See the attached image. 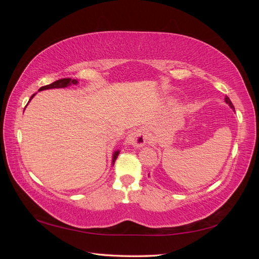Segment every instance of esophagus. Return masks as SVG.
Wrapping results in <instances>:
<instances>
[{
	"label": "esophagus",
	"instance_id": "1",
	"mask_svg": "<svg viewBox=\"0 0 259 259\" xmlns=\"http://www.w3.org/2000/svg\"><path fill=\"white\" fill-rule=\"evenodd\" d=\"M147 139H148V136L146 134L145 130L137 128L134 132H132L128 135L127 143L130 145H133V146L139 148V147H143L144 145H146Z\"/></svg>",
	"mask_w": 259,
	"mask_h": 259
}]
</instances>
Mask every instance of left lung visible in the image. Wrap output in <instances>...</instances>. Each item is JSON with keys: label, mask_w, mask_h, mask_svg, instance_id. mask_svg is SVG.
<instances>
[{"label": "left lung", "mask_w": 259, "mask_h": 259, "mask_svg": "<svg viewBox=\"0 0 259 259\" xmlns=\"http://www.w3.org/2000/svg\"><path fill=\"white\" fill-rule=\"evenodd\" d=\"M225 100H226V103L228 104L232 109H234V107H233V105H232V103H231V100L229 99V97H228V96H226V97H225Z\"/></svg>", "instance_id": "left-lung-1"}]
</instances>
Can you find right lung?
I'll use <instances>...</instances> for the list:
<instances>
[{
    "instance_id": "right-lung-1",
    "label": "right lung",
    "mask_w": 259,
    "mask_h": 259,
    "mask_svg": "<svg viewBox=\"0 0 259 259\" xmlns=\"http://www.w3.org/2000/svg\"><path fill=\"white\" fill-rule=\"evenodd\" d=\"M77 83V81L76 80H74V79H60V80H57V81H55V82H53L52 84H50V85H45V86H42V88L38 90V91H43V90H49V89H62V88H66V86H68V85H71V84H76ZM35 95V94H33L32 96H31V98H30V100L33 98V96ZM117 155H119V151H115L114 152V154H113V160H112V162L114 163L115 162V160H116V158H117Z\"/></svg>"
}]
</instances>
